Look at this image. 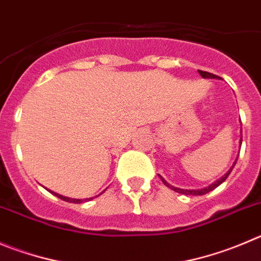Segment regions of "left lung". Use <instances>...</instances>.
Returning a JSON list of instances; mask_svg holds the SVG:
<instances>
[{
	"mask_svg": "<svg viewBox=\"0 0 261 261\" xmlns=\"http://www.w3.org/2000/svg\"><path fill=\"white\" fill-rule=\"evenodd\" d=\"M198 73H199V74L202 75V77H203V79H219L218 75L213 74V73L203 72V70H198ZM241 144H242V135H241V140H240V145H241ZM237 158H238V157H237ZM237 158H236L234 164L232 165V167H230V169L228 170V172H226V174H224L223 176L220 177V179H218V180H216V181H214L213 184H210V186H208V187H206V188H202V189H181V188H176V187H172V186H170L169 182H167L166 180L164 179V177L161 176V175H160V177H161V180H162V182H164L165 186H166V187H169V188H171L172 191L177 192V193L187 194V196H202V194H206V193H208V192L214 191V189H215L216 187H219V186H220L221 182H224V181H225V179H226V177L229 176V174H230V172H232L233 167H234L236 162H237Z\"/></svg>",
	"mask_w": 261,
	"mask_h": 261,
	"instance_id": "obj_1",
	"label": "left lung"
}]
</instances>
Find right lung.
Masks as SVG:
<instances>
[{"label": "right lung", "instance_id": "right-lung-1", "mask_svg": "<svg viewBox=\"0 0 261 261\" xmlns=\"http://www.w3.org/2000/svg\"><path fill=\"white\" fill-rule=\"evenodd\" d=\"M48 191V189H47ZM48 192H51V191H48ZM51 193L54 194V196H57L58 198H60V199H63V201H67V202H72V203H81V202H84V201H91L92 198H85V199H75V198H69V197H64V196H62V194H58V193H55V192H51ZM101 194V193H100Z\"/></svg>", "mask_w": 261, "mask_h": 261}]
</instances>
